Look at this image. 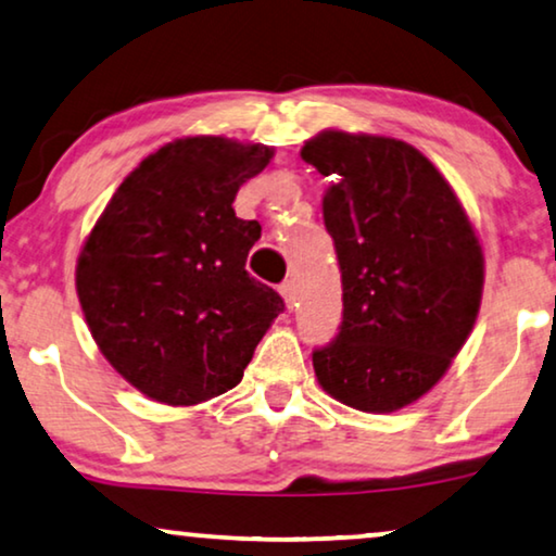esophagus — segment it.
<instances>
[{
    "label": "esophagus",
    "instance_id": "obj_1",
    "mask_svg": "<svg viewBox=\"0 0 556 556\" xmlns=\"http://www.w3.org/2000/svg\"><path fill=\"white\" fill-rule=\"evenodd\" d=\"M279 292H281V296H285L287 307L292 309V307H294V302H296V285H294V279H287V281H281Z\"/></svg>",
    "mask_w": 556,
    "mask_h": 556
}]
</instances>
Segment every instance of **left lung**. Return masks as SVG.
<instances>
[{
    "mask_svg": "<svg viewBox=\"0 0 556 556\" xmlns=\"http://www.w3.org/2000/svg\"><path fill=\"white\" fill-rule=\"evenodd\" d=\"M302 159L330 176L323 218L342 271L340 332L312 353L327 393L393 413L428 393L473 330L483 254L464 206L424 153L325 130Z\"/></svg>",
    "mask_w": 556,
    "mask_h": 556,
    "instance_id": "8db88e82",
    "label": "left lung"
}]
</instances>
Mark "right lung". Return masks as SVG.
<instances>
[{
  "instance_id": "obj_1",
  "label": "right lung",
  "mask_w": 556,
  "mask_h": 556,
  "mask_svg": "<svg viewBox=\"0 0 556 556\" xmlns=\"http://www.w3.org/2000/svg\"><path fill=\"white\" fill-rule=\"evenodd\" d=\"M275 151L193 136L140 161L113 193L77 260V296L132 388L197 405L239 386L285 300L247 271L260 222L233 214L241 184Z\"/></svg>"
}]
</instances>
